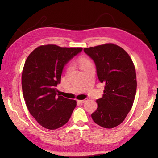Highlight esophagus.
I'll return each instance as SVG.
<instances>
[{
    "label": "esophagus",
    "instance_id": "34e87169",
    "mask_svg": "<svg viewBox=\"0 0 158 158\" xmlns=\"http://www.w3.org/2000/svg\"><path fill=\"white\" fill-rule=\"evenodd\" d=\"M87 100H88V98H85L84 100H78V102L79 103H81V104H83V103H85V102H87Z\"/></svg>",
    "mask_w": 158,
    "mask_h": 158
}]
</instances>
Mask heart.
Wrapping results in <instances>:
<instances>
[{
  "label": "heart",
  "instance_id": "b5f03b06",
  "mask_svg": "<svg viewBox=\"0 0 158 158\" xmlns=\"http://www.w3.org/2000/svg\"><path fill=\"white\" fill-rule=\"evenodd\" d=\"M79 65H80V67H81V68H82V67L85 66L89 65V64H91V62H89V60L88 59L85 58H80L79 60Z\"/></svg>",
  "mask_w": 158,
  "mask_h": 158
}]
</instances>
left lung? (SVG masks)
I'll use <instances>...</instances> for the list:
<instances>
[{"label": "left lung", "mask_w": 158, "mask_h": 158, "mask_svg": "<svg viewBox=\"0 0 158 158\" xmlns=\"http://www.w3.org/2000/svg\"><path fill=\"white\" fill-rule=\"evenodd\" d=\"M83 51L94 62L99 81L105 84L92 118L100 126L113 128L123 122L132 109L137 86L135 66L125 50L112 43Z\"/></svg>", "instance_id": "1"}]
</instances>
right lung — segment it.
Here are the masks:
<instances>
[{
	"mask_svg": "<svg viewBox=\"0 0 158 158\" xmlns=\"http://www.w3.org/2000/svg\"><path fill=\"white\" fill-rule=\"evenodd\" d=\"M82 49L41 45L26 60L22 75L23 98L30 113L47 129L64 125L75 108L76 100L60 96L56 87L61 81L64 67Z\"/></svg>",
	"mask_w": 158,
	"mask_h": 158,
	"instance_id": "right-lung-1",
	"label": "right lung"
}]
</instances>
